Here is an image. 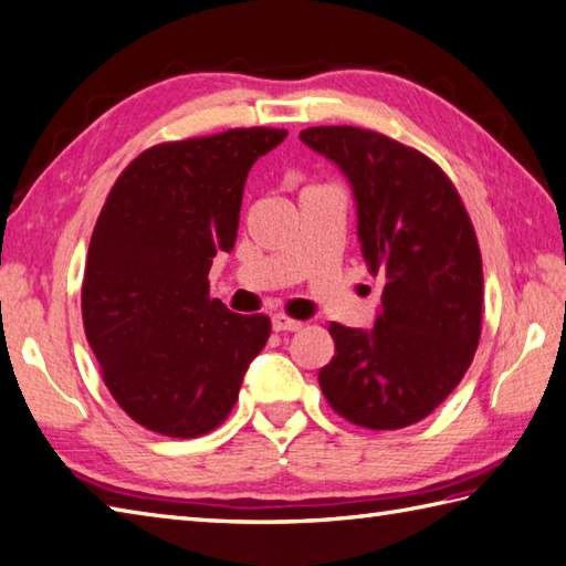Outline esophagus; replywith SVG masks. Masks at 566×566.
I'll use <instances>...</instances> for the list:
<instances>
[{
  "instance_id": "1",
  "label": "esophagus",
  "mask_w": 566,
  "mask_h": 566,
  "mask_svg": "<svg viewBox=\"0 0 566 566\" xmlns=\"http://www.w3.org/2000/svg\"><path fill=\"white\" fill-rule=\"evenodd\" d=\"M302 326H304L302 321H294V318L284 316V314H274L272 316V328L276 333H296V331H302Z\"/></svg>"
}]
</instances>
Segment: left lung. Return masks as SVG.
Wrapping results in <instances>:
<instances>
[{
  "label": "left lung",
  "mask_w": 566,
  "mask_h": 566,
  "mask_svg": "<svg viewBox=\"0 0 566 566\" xmlns=\"http://www.w3.org/2000/svg\"><path fill=\"white\" fill-rule=\"evenodd\" d=\"M302 143L347 177L367 270L384 282L375 328L331 323L318 384L335 413L369 430L423 420L462 381L482 335L484 274L454 185L423 153L375 130L316 126Z\"/></svg>",
  "instance_id": "obj_1"
}]
</instances>
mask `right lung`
Returning <instances> with one entry per match:
<instances>
[{
  "label": "right lung",
  "instance_id": "1",
  "mask_svg": "<svg viewBox=\"0 0 566 566\" xmlns=\"http://www.w3.org/2000/svg\"><path fill=\"white\" fill-rule=\"evenodd\" d=\"M286 138L233 128L163 143L130 163L94 226L82 282L87 343L116 403L153 432L197 438L221 426L268 316L209 296L216 252H231L250 167Z\"/></svg>",
  "mask_w": 566,
  "mask_h": 566
}]
</instances>
